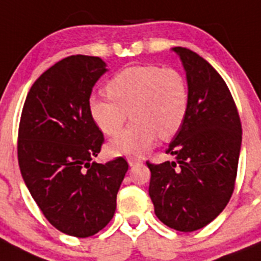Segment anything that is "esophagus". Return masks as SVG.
Returning <instances> with one entry per match:
<instances>
[{
    "label": "esophagus",
    "instance_id": "esophagus-1",
    "mask_svg": "<svg viewBox=\"0 0 261 261\" xmlns=\"http://www.w3.org/2000/svg\"><path fill=\"white\" fill-rule=\"evenodd\" d=\"M140 162H141V161H140V159H137V158H135V156H129V158H128L129 166H135V165H137V163H140Z\"/></svg>",
    "mask_w": 261,
    "mask_h": 261
}]
</instances>
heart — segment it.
<instances>
[{
    "mask_svg": "<svg viewBox=\"0 0 261 261\" xmlns=\"http://www.w3.org/2000/svg\"><path fill=\"white\" fill-rule=\"evenodd\" d=\"M110 98L91 96L89 112L96 126L107 136L123 128L126 117L133 123L108 144L116 155H141L156 141L170 138L187 116L190 93L186 78L172 68L130 66L108 82Z\"/></svg>",
    "mask_w": 261,
    "mask_h": 261,
    "instance_id": "heart-1",
    "label": "heart"
}]
</instances>
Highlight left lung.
Returning a JSON list of instances; mask_svg holds the SVG:
<instances>
[{
  "instance_id": "obj_1",
  "label": "left lung",
  "mask_w": 261,
  "mask_h": 261,
  "mask_svg": "<svg viewBox=\"0 0 261 261\" xmlns=\"http://www.w3.org/2000/svg\"><path fill=\"white\" fill-rule=\"evenodd\" d=\"M184 66L190 103L183 125L166 153L175 162L153 165L149 196L166 226L190 232L211 223L229 202L235 186L242 125L229 87L193 50L175 47Z\"/></svg>"
}]
</instances>
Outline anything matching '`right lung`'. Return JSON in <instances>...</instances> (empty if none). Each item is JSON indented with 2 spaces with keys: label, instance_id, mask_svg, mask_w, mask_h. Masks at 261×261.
Wrapping results in <instances>:
<instances>
[{
  "label": "right lung",
  "instance_id": "right-lung-1",
  "mask_svg": "<svg viewBox=\"0 0 261 261\" xmlns=\"http://www.w3.org/2000/svg\"><path fill=\"white\" fill-rule=\"evenodd\" d=\"M102 59H62L34 82L18 130V162L32 199L61 232L87 238L106 227L128 171L123 156L91 162L103 133L94 124L89 100L105 74Z\"/></svg>",
  "mask_w": 261,
  "mask_h": 261
}]
</instances>
